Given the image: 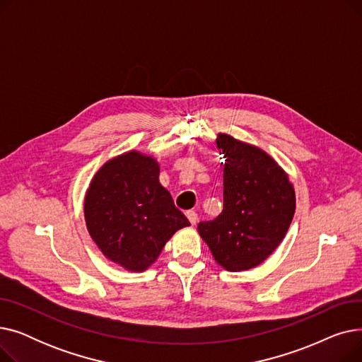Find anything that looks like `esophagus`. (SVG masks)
I'll list each match as a JSON object with an SVG mask.
<instances>
[{"label":"esophagus","instance_id":"esophagus-1","mask_svg":"<svg viewBox=\"0 0 362 362\" xmlns=\"http://www.w3.org/2000/svg\"><path fill=\"white\" fill-rule=\"evenodd\" d=\"M186 217H187L189 221H191L192 226H195V224L198 223V214H197L195 211H187V213H186Z\"/></svg>","mask_w":362,"mask_h":362}]
</instances>
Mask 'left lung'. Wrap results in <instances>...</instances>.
<instances>
[{"mask_svg":"<svg viewBox=\"0 0 362 362\" xmlns=\"http://www.w3.org/2000/svg\"><path fill=\"white\" fill-rule=\"evenodd\" d=\"M223 151L221 214L198 232L227 272L250 270L267 259L295 214V189L284 170L258 146L218 133ZM221 154V152H220Z\"/></svg>","mask_w":362,"mask_h":362,"instance_id":"left-lung-1","label":"left lung"}]
</instances>
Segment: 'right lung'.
<instances>
[{
    "label": "right lung",
    "mask_w": 362,
    "mask_h": 362,
    "mask_svg": "<svg viewBox=\"0 0 362 362\" xmlns=\"http://www.w3.org/2000/svg\"><path fill=\"white\" fill-rule=\"evenodd\" d=\"M156 158L129 151L107 161L85 195L88 232L101 252L129 272H144L165 242L191 226L161 186Z\"/></svg>",
    "instance_id": "add662e5"
}]
</instances>
